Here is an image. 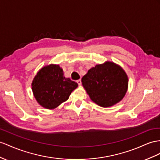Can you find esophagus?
Masks as SVG:
<instances>
[{
    "mask_svg": "<svg viewBox=\"0 0 160 160\" xmlns=\"http://www.w3.org/2000/svg\"><path fill=\"white\" fill-rule=\"evenodd\" d=\"M76 82H77V83L78 84V85H79V86H80V85L82 84V82H81V80H78Z\"/></svg>",
    "mask_w": 160,
    "mask_h": 160,
    "instance_id": "obj_1",
    "label": "esophagus"
}]
</instances>
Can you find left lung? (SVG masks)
I'll list each match as a JSON object with an SVG mask.
<instances>
[{
    "label": "left lung",
    "instance_id": "obj_1",
    "mask_svg": "<svg viewBox=\"0 0 160 160\" xmlns=\"http://www.w3.org/2000/svg\"><path fill=\"white\" fill-rule=\"evenodd\" d=\"M82 82L92 101L108 108L123 99L128 89V80L121 67L108 61L90 69L82 78Z\"/></svg>",
    "mask_w": 160,
    "mask_h": 160
}]
</instances>
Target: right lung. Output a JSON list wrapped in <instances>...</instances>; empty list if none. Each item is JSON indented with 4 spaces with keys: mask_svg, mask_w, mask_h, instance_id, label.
<instances>
[{
    "mask_svg": "<svg viewBox=\"0 0 160 160\" xmlns=\"http://www.w3.org/2000/svg\"><path fill=\"white\" fill-rule=\"evenodd\" d=\"M78 84L63 75L59 65H49L37 73L32 84V91L38 103L52 109L68 99Z\"/></svg>",
    "mask_w": 160,
    "mask_h": 160,
    "instance_id": "obj_1",
    "label": "right lung"
}]
</instances>
